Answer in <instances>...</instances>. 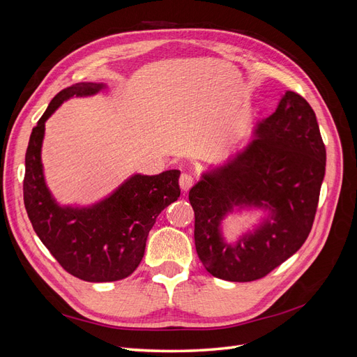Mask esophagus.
Masks as SVG:
<instances>
[{
    "label": "esophagus",
    "instance_id": "34e87169",
    "mask_svg": "<svg viewBox=\"0 0 357 357\" xmlns=\"http://www.w3.org/2000/svg\"><path fill=\"white\" fill-rule=\"evenodd\" d=\"M178 185L183 192H188L193 186V177L190 174H188V172H183L178 178Z\"/></svg>",
    "mask_w": 357,
    "mask_h": 357
}]
</instances>
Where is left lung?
<instances>
[{"instance_id":"left-lung-1","label":"left lung","mask_w":357,"mask_h":357,"mask_svg":"<svg viewBox=\"0 0 357 357\" xmlns=\"http://www.w3.org/2000/svg\"><path fill=\"white\" fill-rule=\"evenodd\" d=\"M325 167L316 114L287 91L275 112L255 125L250 142L204 171L189 190L205 269L226 282H253L295 255L314 222ZM252 209L263 211L261 222L236 242L226 241L222 220Z\"/></svg>"}]
</instances>
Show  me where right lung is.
<instances>
[{"mask_svg":"<svg viewBox=\"0 0 357 357\" xmlns=\"http://www.w3.org/2000/svg\"><path fill=\"white\" fill-rule=\"evenodd\" d=\"M105 88V83L82 82L61 91L32 129L25 155L24 202L32 228L67 273L91 283L131 275L156 218L180 197L178 169L156 176L137 172L91 205H62L52 195L41 162L46 121L62 102Z\"/></svg>","mask_w":357,"mask_h":357,"instance_id":"right-lung-1","label":"right lung"}]
</instances>
